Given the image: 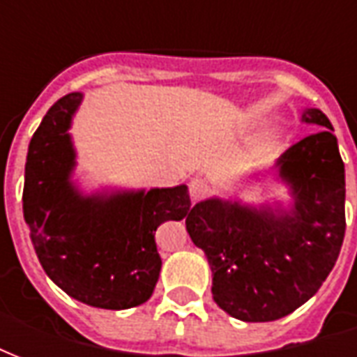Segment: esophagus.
Here are the masks:
<instances>
[{
	"label": "esophagus",
	"mask_w": 357,
	"mask_h": 357,
	"mask_svg": "<svg viewBox=\"0 0 357 357\" xmlns=\"http://www.w3.org/2000/svg\"><path fill=\"white\" fill-rule=\"evenodd\" d=\"M206 193H208V185H206L202 179L195 178L189 181V195H191L193 201H199V199H202Z\"/></svg>",
	"instance_id": "34e87169"
}]
</instances>
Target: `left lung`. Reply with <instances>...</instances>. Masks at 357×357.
I'll return each instance as SVG.
<instances>
[{
	"mask_svg": "<svg viewBox=\"0 0 357 357\" xmlns=\"http://www.w3.org/2000/svg\"><path fill=\"white\" fill-rule=\"evenodd\" d=\"M319 126L277 158L268 176L287 187V201L248 204L237 197L197 202L189 237L212 269V296L235 319L275 321L319 291L344 241V162L329 118L302 109ZM260 181V174H252Z\"/></svg>",
	"mask_w": 357,
	"mask_h": 357,
	"instance_id": "8db88e82",
	"label": "left lung"
}]
</instances>
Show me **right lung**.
Returning <instances> with one entry per match:
<instances>
[{
	"mask_svg": "<svg viewBox=\"0 0 357 357\" xmlns=\"http://www.w3.org/2000/svg\"><path fill=\"white\" fill-rule=\"evenodd\" d=\"M84 93L61 97L30 139L22 212L38 260L59 289L88 306L128 310L151 298L162 260L156 227L191 212L187 185L102 187L86 193L76 170L73 118Z\"/></svg>",
	"mask_w": 357,
	"mask_h": 357,
	"instance_id": "add662e5",
	"label": "right lung"
}]
</instances>
